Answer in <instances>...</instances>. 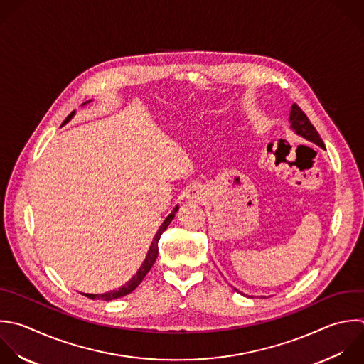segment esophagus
Wrapping results in <instances>:
<instances>
[{
    "label": "esophagus",
    "instance_id": "34e87169",
    "mask_svg": "<svg viewBox=\"0 0 364 364\" xmlns=\"http://www.w3.org/2000/svg\"><path fill=\"white\" fill-rule=\"evenodd\" d=\"M186 198L191 199V200H193V202H200V200L203 199V193H202V191H200L199 188L193 186V188H191V189L188 191Z\"/></svg>",
    "mask_w": 364,
    "mask_h": 364
}]
</instances>
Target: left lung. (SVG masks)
<instances>
[{"label": "left lung", "instance_id": "1", "mask_svg": "<svg viewBox=\"0 0 364 364\" xmlns=\"http://www.w3.org/2000/svg\"><path fill=\"white\" fill-rule=\"evenodd\" d=\"M290 122H291V128L296 131L297 135L306 138L310 142H314L316 145L324 148V144L318 135V132L316 131V128L311 125V122L309 121L307 115L300 109V107L297 104L291 105V111H290Z\"/></svg>", "mask_w": 364, "mask_h": 364}]
</instances>
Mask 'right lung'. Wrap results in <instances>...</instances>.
Here are the masks:
<instances>
[{
    "instance_id": "add662e5",
    "label": "right lung",
    "mask_w": 364,
    "mask_h": 364,
    "mask_svg": "<svg viewBox=\"0 0 364 364\" xmlns=\"http://www.w3.org/2000/svg\"><path fill=\"white\" fill-rule=\"evenodd\" d=\"M73 117H74V112H71V114L67 117V119L64 121L63 125H65ZM176 212H178V206L173 209V212L165 219V222H164L162 226L159 228V230H158V233H156V236H155V239H154V242H152V245H151V247H149V252H148V256H146L144 264L141 266V269L138 270V273H136L125 286L119 287L118 290H112V291H108V293H104V294H85V293H82V294L87 296V297H90V299H92V300H94V299L114 300V299L127 296L128 293L134 291V290L138 287V284L144 280V277L146 276V273L151 270V267L154 266V263H155V260H156V257H158V242H159V239H161V235H162V233L165 232V229L169 226V223H171V220L173 219V216H175Z\"/></svg>"
}]
</instances>
